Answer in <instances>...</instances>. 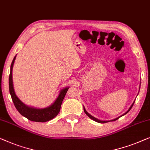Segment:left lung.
Segmentation results:
<instances>
[{"label": "left lung", "instance_id": "left-lung-1", "mask_svg": "<svg viewBox=\"0 0 150 150\" xmlns=\"http://www.w3.org/2000/svg\"><path fill=\"white\" fill-rule=\"evenodd\" d=\"M134 101H135V100H134ZM134 102H133V103H132V105H131V106H130V108H129V109H128V110L127 111H126V112L125 113H124V114H123V115H121V116H120V117H117V118H115V119H114V120H110V121H115V120H117V119H119V118H120V117H122V116H123V115H126V113H127L128 112V111H129L130 110V109H131V108H132V106H133V105H134ZM83 110H84V112H85V113H86V115H87L88 117H89L90 118H91V119H92V120H94V121H95V122H98V123H102V124H103V123H106V122H109V121H102V120H98V119H96V118H95V117H93V116H92V115H90V113H88L87 112V111H86V109H85V108H84V107H83Z\"/></svg>", "mask_w": 150, "mask_h": 150}]
</instances>
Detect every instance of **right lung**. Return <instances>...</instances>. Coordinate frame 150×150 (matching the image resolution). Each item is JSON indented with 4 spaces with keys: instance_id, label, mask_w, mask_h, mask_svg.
I'll return each mask as SVG.
<instances>
[{
    "instance_id": "obj_1",
    "label": "right lung",
    "mask_w": 150,
    "mask_h": 150,
    "mask_svg": "<svg viewBox=\"0 0 150 150\" xmlns=\"http://www.w3.org/2000/svg\"><path fill=\"white\" fill-rule=\"evenodd\" d=\"M16 56L14 57L13 60L12 61L11 64V71H10V75L9 78V92L11 94V98L13 104L19 111L21 115L26 117L27 119L33 122H45L51 120L56 116L60 112L61 105L62 103V100L64 99L65 95H66L67 91H68L69 87H66L62 89L60 92L58 98L55 102L50 106L46 107L44 109H37L33 108V107H28L24 104L21 101L18 96L15 93L13 84V79H12V69L13 67V64L16 60Z\"/></svg>"
}]
</instances>
